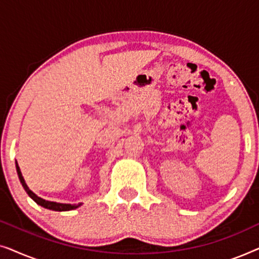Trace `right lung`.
Returning a JSON list of instances; mask_svg holds the SVG:
<instances>
[{
    "label": "right lung",
    "mask_w": 259,
    "mask_h": 259,
    "mask_svg": "<svg viewBox=\"0 0 259 259\" xmlns=\"http://www.w3.org/2000/svg\"><path fill=\"white\" fill-rule=\"evenodd\" d=\"M16 164V171H17V176H19V179L21 184H22L23 189L26 192L28 193V196H29L31 199H33L35 203L37 205H40V206L45 207V208H48V210H52V211H70V210H74V208H77L79 206L82 205V203H79V204H63V203H56V201H49V200H46V199H42L41 197H38L37 194H35L33 191H31L28 185L24 182V178L22 176V173H21V169L19 167V164H17V161H15Z\"/></svg>",
    "instance_id": "add662e5"
}]
</instances>
